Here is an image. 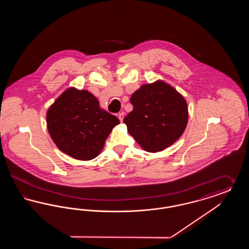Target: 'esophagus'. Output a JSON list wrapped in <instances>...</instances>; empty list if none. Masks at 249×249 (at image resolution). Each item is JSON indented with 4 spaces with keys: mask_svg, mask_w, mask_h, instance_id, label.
<instances>
[{
    "mask_svg": "<svg viewBox=\"0 0 249 249\" xmlns=\"http://www.w3.org/2000/svg\"><path fill=\"white\" fill-rule=\"evenodd\" d=\"M119 120H120V122H122L123 121V119H124V112H121V113H119Z\"/></svg>",
    "mask_w": 249,
    "mask_h": 249,
    "instance_id": "obj_1",
    "label": "esophagus"
}]
</instances>
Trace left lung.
I'll use <instances>...</instances> for the list:
<instances>
[{
	"mask_svg": "<svg viewBox=\"0 0 249 249\" xmlns=\"http://www.w3.org/2000/svg\"><path fill=\"white\" fill-rule=\"evenodd\" d=\"M132 111L123 122L128 132L147 152L173 144L186 129L189 112L184 97L163 81L142 85L130 97Z\"/></svg>",
	"mask_w": 249,
	"mask_h": 249,
	"instance_id": "8db88e82",
	"label": "left lung"
}]
</instances>
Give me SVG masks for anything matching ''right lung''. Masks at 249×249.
Listing matches in <instances>:
<instances>
[{
  "label": "right lung",
  "mask_w": 249,
  "mask_h": 249,
  "mask_svg": "<svg viewBox=\"0 0 249 249\" xmlns=\"http://www.w3.org/2000/svg\"><path fill=\"white\" fill-rule=\"evenodd\" d=\"M119 123L116 116L103 110L88 90L70 88L49 107L48 130L62 152L89 160L102 151L109 133Z\"/></svg>",
  "instance_id": "1"
}]
</instances>
